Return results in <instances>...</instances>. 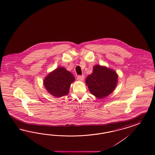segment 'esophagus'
Instances as JSON below:
<instances>
[{"label":"esophagus","mask_w":155,"mask_h":155,"mask_svg":"<svg viewBox=\"0 0 155 155\" xmlns=\"http://www.w3.org/2000/svg\"><path fill=\"white\" fill-rule=\"evenodd\" d=\"M84 74L81 75H78L77 76V80L82 81L83 80H84Z\"/></svg>","instance_id":"esophagus-1"}]
</instances>
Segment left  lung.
<instances>
[{"label":"left lung","mask_w":155,"mask_h":155,"mask_svg":"<svg viewBox=\"0 0 155 155\" xmlns=\"http://www.w3.org/2000/svg\"><path fill=\"white\" fill-rule=\"evenodd\" d=\"M117 75L115 71L104 66L95 65L91 74L86 80L91 94L98 98H103L111 94L115 89Z\"/></svg>","instance_id":"8db88e82"}]
</instances>
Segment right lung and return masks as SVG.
Wrapping results in <instances>:
<instances>
[{
    "instance_id": "add662e5",
    "label": "right lung",
    "mask_w": 155,
    "mask_h": 155,
    "mask_svg": "<svg viewBox=\"0 0 155 155\" xmlns=\"http://www.w3.org/2000/svg\"><path fill=\"white\" fill-rule=\"evenodd\" d=\"M74 80L71 72L60 67L47 75L44 84L50 94L56 97H61L68 94L71 84Z\"/></svg>"
}]
</instances>
